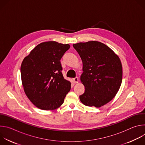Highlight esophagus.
<instances>
[{"mask_svg":"<svg viewBox=\"0 0 145 145\" xmlns=\"http://www.w3.org/2000/svg\"><path fill=\"white\" fill-rule=\"evenodd\" d=\"M73 82H74L75 84L77 83V82H78V77H76L75 78H73Z\"/></svg>","mask_w":145,"mask_h":145,"instance_id":"esophagus-1","label":"esophagus"}]
</instances>
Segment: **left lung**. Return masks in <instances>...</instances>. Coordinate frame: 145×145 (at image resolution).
<instances>
[{"instance_id":"8db88e82","label":"left lung","mask_w":145,"mask_h":145,"mask_svg":"<svg viewBox=\"0 0 145 145\" xmlns=\"http://www.w3.org/2000/svg\"><path fill=\"white\" fill-rule=\"evenodd\" d=\"M83 64L81 81L85 86L80 96L82 104L100 107L116 95L122 81L119 57L107 45L97 41L73 45Z\"/></svg>"}]
</instances>
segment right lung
<instances>
[{
    "instance_id": "right-lung-1",
    "label": "right lung",
    "mask_w": 145,
    "mask_h": 145,
    "mask_svg": "<svg viewBox=\"0 0 145 145\" xmlns=\"http://www.w3.org/2000/svg\"><path fill=\"white\" fill-rule=\"evenodd\" d=\"M69 48L54 41L42 42L23 60L20 74L24 91L38 108H57L70 91L71 83L64 78L60 62Z\"/></svg>"
}]
</instances>
